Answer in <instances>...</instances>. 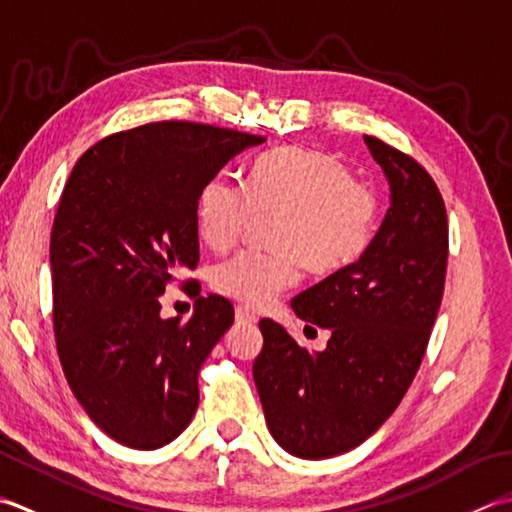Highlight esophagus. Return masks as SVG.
<instances>
[{"label": "esophagus", "mask_w": 512, "mask_h": 512, "mask_svg": "<svg viewBox=\"0 0 512 512\" xmlns=\"http://www.w3.org/2000/svg\"><path fill=\"white\" fill-rule=\"evenodd\" d=\"M236 322L238 325H256L258 318L254 311H249L247 307H236Z\"/></svg>", "instance_id": "esophagus-1"}]
</instances>
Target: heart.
Listing matches in <instances>:
<instances>
[{
    "label": "heart",
    "instance_id": "b5f03b06",
    "mask_svg": "<svg viewBox=\"0 0 512 512\" xmlns=\"http://www.w3.org/2000/svg\"><path fill=\"white\" fill-rule=\"evenodd\" d=\"M254 214H280L276 254L243 252L218 265L212 285L245 307L263 309L294 287L305 265L331 276L367 252L378 225V196L353 181L336 154L287 145L258 159L247 187L214 176L196 198V227L214 252L232 249Z\"/></svg>",
    "mask_w": 512,
    "mask_h": 512
}]
</instances>
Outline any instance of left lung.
Segmentation results:
<instances>
[{"label":"left lung","instance_id":"obj_1","mask_svg":"<svg viewBox=\"0 0 512 512\" xmlns=\"http://www.w3.org/2000/svg\"><path fill=\"white\" fill-rule=\"evenodd\" d=\"M364 143L389 181V210L356 263L291 300L329 329L325 351L260 320L254 382L274 440L302 460L347 453L380 429L411 387L440 311L448 256L442 194L420 163L375 137Z\"/></svg>","mask_w":512,"mask_h":512}]
</instances>
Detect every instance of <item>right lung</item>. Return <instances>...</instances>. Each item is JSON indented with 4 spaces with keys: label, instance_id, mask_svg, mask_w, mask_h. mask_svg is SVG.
<instances>
[{
    "label": "right lung",
    "instance_id": "1",
    "mask_svg": "<svg viewBox=\"0 0 512 512\" xmlns=\"http://www.w3.org/2000/svg\"><path fill=\"white\" fill-rule=\"evenodd\" d=\"M265 141L203 123H148L92 145L70 174L50 234L57 351L90 420L123 446L154 451L192 422L198 369L232 327L234 307L201 296L181 325L161 318L159 296L198 265L201 187Z\"/></svg>",
    "mask_w": 512,
    "mask_h": 512
}]
</instances>
